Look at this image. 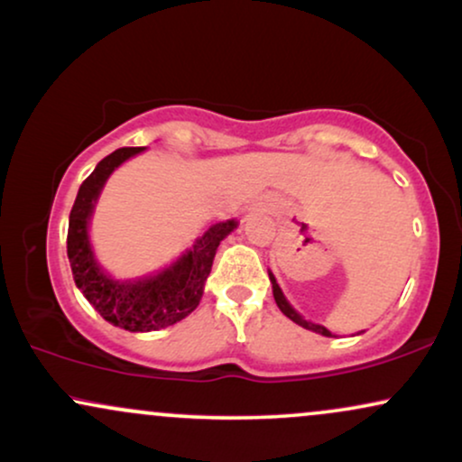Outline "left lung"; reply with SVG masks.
I'll return each mask as SVG.
<instances>
[{
	"mask_svg": "<svg viewBox=\"0 0 462 462\" xmlns=\"http://www.w3.org/2000/svg\"><path fill=\"white\" fill-rule=\"evenodd\" d=\"M268 277H271V283H273V296H274V302H277V307L282 309V313H283V315H288V318L291 319V322H296L299 326H302V328L313 330V332H318V335H324V337H335L328 328H324V326H319V324L307 322V319L302 318V315H300L299 311H294V307H291L290 302L285 300L283 291H282V288H279L277 279H274V274H273L271 271H268ZM358 335H360V332H358Z\"/></svg>",
	"mask_w": 462,
	"mask_h": 462,
	"instance_id": "8db88e82",
	"label": "left lung"
}]
</instances>
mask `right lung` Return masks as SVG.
I'll use <instances>...</instances> for the list:
<instances>
[{
    "label": "right lung",
    "instance_id": "right-lung-1",
    "mask_svg": "<svg viewBox=\"0 0 462 462\" xmlns=\"http://www.w3.org/2000/svg\"><path fill=\"white\" fill-rule=\"evenodd\" d=\"M144 147H124L104 157L83 180L68 226V260L76 288L110 324L130 332L160 330L180 322L200 305L204 282L211 273L219 243L238 226L235 219L208 227L177 262L151 277L116 282L102 271L89 243V219L106 179L116 166Z\"/></svg>",
    "mask_w": 462,
    "mask_h": 462
}]
</instances>
